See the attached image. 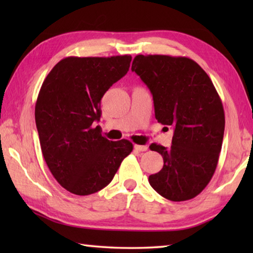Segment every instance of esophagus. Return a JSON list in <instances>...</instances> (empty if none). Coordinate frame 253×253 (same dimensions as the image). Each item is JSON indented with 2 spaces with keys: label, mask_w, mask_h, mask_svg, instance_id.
Returning <instances> with one entry per match:
<instances>
[{
  "label": "esophagus",
  "mask_w": 253,
  "mask_h": 253,
  "mask_svg": "<svg viewBox=\"0 0 253 253\" xmlns=\"http://www.w3.org/2000/svg\"><path fill=\"white\" fill-rule=\"evenodd\" d=\"M134 148L138 152H145V151H147V149H148L146 145H135Z\"/></svg>",
  "instance_id": "1"
}]
</instances>
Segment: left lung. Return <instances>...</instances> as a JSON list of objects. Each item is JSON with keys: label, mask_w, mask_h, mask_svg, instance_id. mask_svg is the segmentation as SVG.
<instances>
[{"label": "left lung", "mask_w": 253, "mask_h": 253, "mask_svg": "<svg viewBox=\"0 0 253 253\" xmlns=\"http://www.w3.org/2000/svg\"><path fill=\"white\" fill-rule=\"evenodd\" d=\"M131 70L151 90L157 122L174 129L172 146H149L164 165L148 182L169 201L193 199L211 181L219 161L225 126L219 93L207 72L186 57L138 54Z\"/></svg>", "instance_id": "8db88e82"}]
</instances>
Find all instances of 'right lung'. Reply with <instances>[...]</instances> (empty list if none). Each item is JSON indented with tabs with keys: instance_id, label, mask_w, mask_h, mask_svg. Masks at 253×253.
I'll return each mask as SVG.
<instances>
[{
	"instance_id": "obj_1",
	"label": "right lung",
	"mask_w": 253,
	"mask_h": 253,
	"mask_svg": "<svg viewBox=\"0 0 253 253\" xmlns=\"http://www.w3.org/2000/svg\"><path fill=\"white\" fill-rule=\"evenodd\" d=\"M131 55L67 57L45 77L36 102L41 151L57 182L76 195L100 191L132 151L101 135L100 101L129 69Z\"/></svg>"
}]
</instances>
